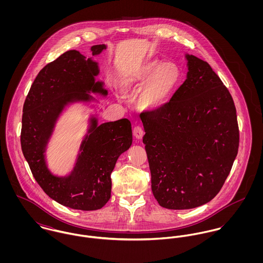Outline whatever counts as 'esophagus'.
<instances>
[{"instance_id": "34e87169", "label": "esophagus", "mask_w": 263, "mask_h": 263, "mask_svg": "<svg viewBox=\"0 0 263 263\" xmlns=\"http://www.w3.org/2000/svg\"><path fill=\"white\" fill-rule=\"evenodd\" d=\"M133 134H134V137L137 140H141L143 138V136H144V129L140 125H137V126L134 127Z\"/></svg>"}]
</instances>
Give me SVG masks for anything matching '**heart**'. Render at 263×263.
<instances>
[{
    "instance_id": "heart-1",
    "label": "heart",
    "mask_w": 263,
    "mask_h": 263,
    "mask_svg": "<svg viewBox=\"0 0 263 263\" xmlns=\"http://www.w3.org/2000/svg\"><path fill=\"white\" fill-rule=\"evenodd\" d=\"M182 72L174 62L148 59L137 63L118 76L123 94L138 93V107L147 112L163 108L181 84Z\"/></svg>"
}]
</instances>
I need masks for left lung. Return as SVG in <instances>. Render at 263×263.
<instances>
[{
	"label": "left lung",
	"mask_w": 263,
	"mask_h": 263,
	"mask_svg": "<svg viewBox=\"0 0 263 263\" xmlns=\"http://www.w3.org/2000/svg\"><path fill=\"white\" fill-rule=\"evenodd\" d=\"M186 80L161 109L140 115L144 125L152 191L169 210L211 201L238 154L233 98L211 66L185 53Z\"/></svg>",
	"instance_id": "1"
}]
</instances>
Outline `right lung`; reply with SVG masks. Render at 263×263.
I'll return each instance as SVG.
<instances>
[{
  "label": "right lung",
  "instance_id": "obj_1",
  "mask_svg": "<svg viewBox=\"0 0 263 263\" xmlns=\"http://www.w3.org/2000/svg\"><path fill=\"white\" fill-rule=\"evenodd\" d=\"M106 48V44L91 46L89 59L79 50H69L46 65L35 78L23 107L21 148L30 170L50 198L74 210L95 211L106 204L116 161L133 144L127 118L99 124L97 113L91 112L71 171L57 175L47 164L46 151L63 113L73 104L95 108L99 101L91 93L108 95L104 83L96 81L100 69L94 60Z\"/></svg>",
  "mask_w": 263,
  "mask_h": 263
}]
</instances>
